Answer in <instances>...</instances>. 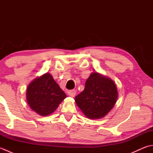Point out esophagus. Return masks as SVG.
Returning <instances> with one entry per match:
<instances>
[{
    "instance_id": "1",
    "label": "esophagus",
    "mask_w": 153,
    "mask_h": 153,
    "mask_svg": "<svg viewBox=\"0 0 153 153\" xmlns=\"http://www.w3.org/2000/svg\"><path fill=\"white\" fill-rule=\"evenodd\" d=\"M68 94L69 95L70 97H74L76 94V89H72V90H70L68 91Z\"/></svg>"
}]
</instances>
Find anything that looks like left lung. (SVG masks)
<instances>
[{
    "mask_svg": "<svg viewBox=\"0 0 153 153\" xmlns=\"http://www.w3.org/2000/svg\"><path fill=\"white\" fill-rule=\"evenodd\" d=\"M118 98L112 81L98 73H93L85 82V89L75 97L77 105L89 118L105 116L114 106Z\"/></svg>",
    "mask_w": 153,
    "mask_h": 153,
    "instance_id": "8db88e82",
    "label": "left lung"
}]
</instances>
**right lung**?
<instances>
[{"instance_id":"obj_1","label":"right lung","mask_w":153,"mask_h":153,"mask_svg":"<svg viewBox=\"0 0 153 153\" xmlns=\"http://www.w3.org/2000/svg\"><path fill=\"white\" fill-rule=\"evenodd\" d=\"M27 101L30 108L41 116L53 113L66 95L50 74L37 77L27 87Z\"/></svg>"}]
</instances>
